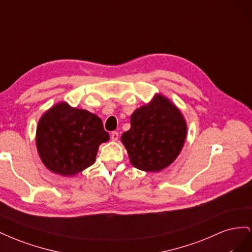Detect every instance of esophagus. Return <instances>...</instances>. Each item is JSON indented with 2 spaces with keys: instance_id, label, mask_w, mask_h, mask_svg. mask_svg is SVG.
<instances>
[{
  "instance_id": "1",
  "label": "esophagus",
  "mask_w": 252,
  "mask_h": 252,
  "mask_svg": "<svg viewBox=\"0 0 252 252\" xmlns=\"http://www.w3.org/2000/svg\"><path fill=\"white\" fill-rule=\"evenodd\" d=\"M110 138H111V140H112L113 142L118 141V139H119V133H118L117 131H112L111 134H110Z\"/></svg>"
}]
</instances>
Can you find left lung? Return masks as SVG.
Instances as JSON below:
<instances>
[{"label": "left lung", "mask_w": 252, "mask_h": 252, "mask_svg": "<svg viewBox=\"0 0 252 252\" xmlns=\"http://www.w3.org/2000/svg\"><path fill=\"white\" fill-rule=\"evenodd\" d=\"M130 129L121 136L130 163L143 171L158 172L172 164L184 146L187 123L168 97L157 94L135 109Z\"/></svg>", "instance_id": "1"}]
</instances>
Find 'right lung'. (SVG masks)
I'll use <instances>...</instances> for the list:
<instances>
[{
    "mask_svg": "<svg viewBox=\"0 0 252 252\" xmlns=\"http://www.w3.org/2000/svg\"><path fill=\"white\" fill-rule=\"evenodd\" d=\"M109 139L102 120L94 113L60 102L39 120L35 145L48 170L74 177L94 163L98 146Z\"/></svg>",
    "mask_w": 252,
    "mask_h": 252,
    "instance_id": "right-lung-1",
    "label": "right lung"
}]
</instances>
